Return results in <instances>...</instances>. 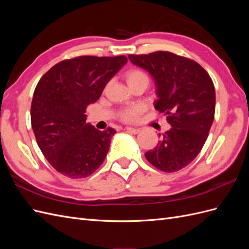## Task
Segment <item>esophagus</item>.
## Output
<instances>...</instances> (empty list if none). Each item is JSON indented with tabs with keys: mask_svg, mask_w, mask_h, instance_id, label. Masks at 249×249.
I'll list each match as a JSON object with an SVG mask.
<instances>
[{
	"mask_svg": "<svg viewBox=\"0 0 249 249\" xmlns=\"http://www.w3.org/2000/svg\"><path fill=\"white\" fill-rule=\"evenodd\" d=\"M125 130L131 134H138L140 132V129H138V127H132V126L125 127Z\"/></svg>",
	"mask_w": 249,
	"mask_h": 249,
	"instance_id": "1",
	"label": "esophagus"
}]
</instances>
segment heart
<instances>
[{"mask_svg":"<svg viewBox=\"0 0 249 249\" xmlns=\"http://www.w3.org/2000/svg\"><path fill=\"white\" fill-rule=\"evenodd\" d=\"M125 81L129 87L136 85L141 82L148 84V76L141 70H131L125 73ZM143 110H144V107L141 106V105H134L132 107L123 110L122 113H120V116L125 122H132V120L137 119L141 115Z\"/></svg>","mask_w":249,"mask_h":249,"instance_id":"1","label":"heart"}]
</instances>
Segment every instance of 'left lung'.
<instances>
[{
	"instance_id": "8db88e82",
	"label": "left lung",
	"mask_w": 249,
	"mask_h": 249,
	"mask_svg": "<svg viewBox=\"0 0 249 249\" xmlns=\"http://www.w3.org/2000/svg\"><path fill=\"white\" fill-rule=\"evenodd\" d=\"M127 57L154 79L158 97L154 106L171 125L157 146L145 153L146 160L165 172L182 169L197 157L212 126V79L198 63L169 52Z\"/></svg>"
}]
</instances>
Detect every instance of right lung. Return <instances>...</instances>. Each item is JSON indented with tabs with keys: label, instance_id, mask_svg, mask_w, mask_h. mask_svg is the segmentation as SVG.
<instances>
[{
	"label": "right lung",
	"instance_id": "1",
	"mask_svg": "<svg viewBox=\"0 0 249 249\" xmlns=\"http://www.w3.org/2000/svg\"><path fill=\"white\" fill-rule=\"evenodd\" d=\"M127 62L124 56H81L54 65L39 80L31 105V124L40 150L58 172L86 178L106 158L116 131L87 124L86 109Z\"/></svg>",
	"mask_w": 249,
	"mask_h": 249
}]
</instances>
